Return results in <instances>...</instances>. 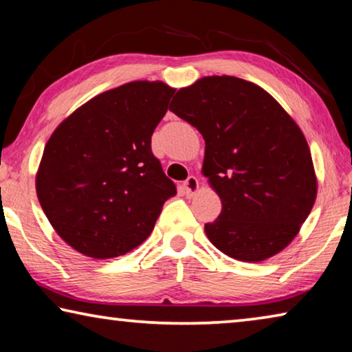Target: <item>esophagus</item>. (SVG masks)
Listing matches in <instances>:
<instances>
[{
  "mask_svg": "<svg viewBox=\"0 0 352 352\" xmlns=\"http://www.w3.org/2000/svg\"><path fill=\"white\" fill-rule=\"evenodd\" d=\"M183 188L186 190V195L192 197V195L199 190V180L194 175H190L188 177V180L183 183Z\"/></svg>",
  "mask_w": 352,
  "mask_h": 352,
  "instance_id": "esophagus-1",
  "label": "esophagus"
}]
</instances>
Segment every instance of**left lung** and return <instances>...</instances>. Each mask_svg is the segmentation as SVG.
Returning a JSON list of instances; mask_svg holds the SVG:
<instances>
[{
  "mask_svg": "<svg viewBox=\"0 0 352 352\" xmlns=\"http://www.w3.org/2000/svg\"><path fill=\"white\" fill-rule=\"evenodd\" d=\"M169 110L205 140L201 172L222 200L205 233L230 258L259 262L298 234L317 197L301 129L269 93L234 76L201 77Z\"/></svg>",
  "mask_w": 352,
  "mask_h": 352,
  "instance_id": "8db88e82",
  "label": "left lung"
}]
</instances>
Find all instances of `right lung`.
<instances>
[{
	"label": "right lung",
	"mask_w": 352,
	"mask_h": 352,
	"mask_svg": "<svg viewBox=\"0 0 352 352\" xmlns=\"http://www.w3.org/2000/svg\"><path fill=\"white\" fill-rule=\"evenodd\" d=\"M174 93L158 80L124 83L79 107L46 142L37 197L79 253L109 259L132 252L177 194L151 147Z\"/></svg>",
	"instance_id": "obj_1"
}]
</instances>
